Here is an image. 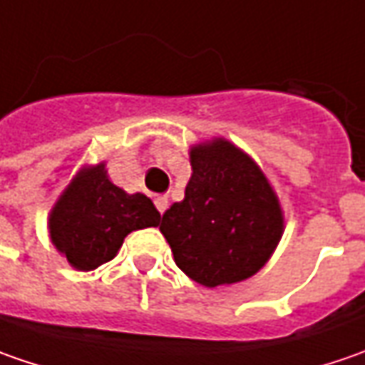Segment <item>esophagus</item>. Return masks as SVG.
<instances>
[{
  "label": "esophagus",
  "mask_w": 365,
  "mask_h": 365,
  "mask_svg": "<svg viewBox=\"0 0 365 365\" xmlns=\"http://www.w3.org/2000/svg\"><path fill=\"white\" fill-rule=\"evenodd\" d=\"M154 205H156L158 213H164V211L168 209V197H166V195H158V197L154 199Z\"/></svg>",
  "instance_id": "esophagus-1"
}]
</instances>
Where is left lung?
Masks as SVG:
<instances>
[{"label":"left lung","mask_w":365,"mask_h":365,"mask_svg":"<svg viewBox=\"0 0 365 365\" xmlns=\"http://www.w3.org/2000/svg\"><path fill=\"white\" fill-rule=\"evenodd\" d=\"M190 166L185 199L162 215V235L176 266L195 282H242L282 237L278 197L258 164L223 138L190 148Z\"/></svg>","instance_id":"obj_1"}]
</instances>
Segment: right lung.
<instances>
[{
  "label": "right lung",
  "instance_id": "add662e5",
  "mask_svg": "<svg viewBox=\"0 0 365 365\" xmlns=\"http://www.w3.org/2000/svg\"><path fill=\"white\" fill-rule=\"evenodd\" d=\"M160 213L146 195H128L107 176L106 164L87 166L54 203L50 240L77 270L89 272L115 258L128 233L156 227Z\"/></svg>",
  "mask_w": 365,
  "mask_h": 365
}]
</instances>
